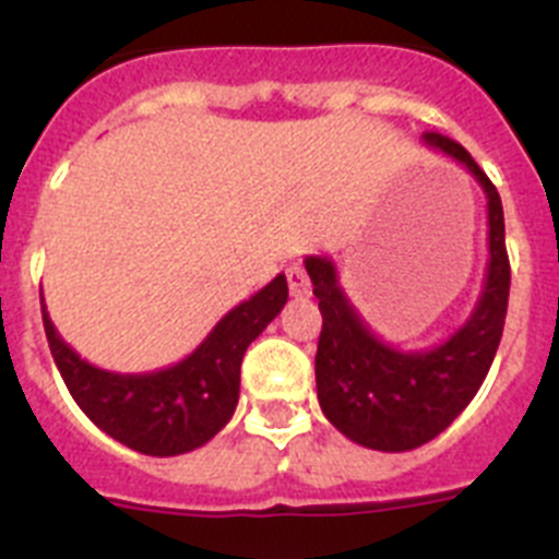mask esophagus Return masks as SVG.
Segmentation results:
<instances>
[{"label": "esophagus", "mask_w": 559, "mask_h": 559, "mask_svg": "<svg viewBox=\"0 0 559 559\" xmlns=\"http://www.w3.org/2000/svg\"><path fill=\"white\" fill-rule=\"evenodd\" d=\"M288 288L290 294L299 296V299H302V296H310V280L308 274H305L302 265H290L288 269Z\"/></svg>", "instance_id": "34e87169"}]
</instances>
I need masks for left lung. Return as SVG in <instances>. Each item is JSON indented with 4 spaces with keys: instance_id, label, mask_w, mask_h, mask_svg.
<instances>
[{
    "instance_id": "left-lung-1",
    "label": "left lung",
    "mask_w": 559,
    "mask_h": 559,
    "mask_svg": "<svg viewBox=\"0 0 559 559\" xmlns=\"http://www.w3.org/2000/svg\"><path fill=\"white\" fill-rule=\"evenodd\" d=\"M423 142L467 167L487 195L490 260L481 296L467 322L431 349H397L380 341L349 305L333 260H305L322 310L316 349L319 406L344 437L386 453L426 445L467 408L490 372L510 299V257L496 185L459 142L433 131Z\"/></svg>"
}]
</instances>
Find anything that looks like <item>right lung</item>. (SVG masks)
Wrapping results in <instances>:
<instances>
[{
  "label": "right lung",
  "mask_w": 559,
  "mask_h": 559,
  "mask_svg": "<svg viewBox=\"0 0 559 559\" xmlns=\"http://www.w3.org/2000/svg\"><path fill=\"white\" fill-rule=\"evenodd\" d=\"M288 302L285 274L231 308L185 360L159 372H106L58 335L41 299L44 333L81 412L108 437L147 456H179L206 445L235 414L246 347Z\"/></svg>",
  "instance_id": "1"
}]
</instances>
